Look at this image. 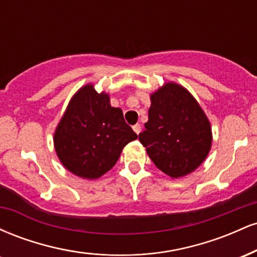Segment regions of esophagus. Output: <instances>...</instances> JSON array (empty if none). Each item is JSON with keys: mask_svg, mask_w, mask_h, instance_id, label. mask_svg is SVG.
<instances>
[{"mask_svg": "<svg viewBox=\"0 0 257 257\" xmlns=\"http://www.w3.org/2000/svg\"><path fill=\"white\" fill-rule=\"evenodd\" d=\"M133 131H134V132L137 133V134L139 135V133L141 132V125H140V124H135V125H133Z\"/></svg>", "mask_w": 257, "mask_h": 257, "instance_id": "esophagus-1", "label": "esophagus"}]
</instances>
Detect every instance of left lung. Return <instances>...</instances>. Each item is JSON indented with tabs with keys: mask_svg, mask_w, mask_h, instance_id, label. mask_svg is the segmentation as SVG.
I'll use <instances>...</instances> for the list:
<instances>
[{
	"mask_svg": "<svg viewBox=\"0 0 257 257\" xmlns=\"http://www.w3.org/2000/svg\"><path fill=\"white\" fill-rule=\"evenodd\" d=\"M150 99L149 120L139 140L159 170L172 179L184 178L210 152V122L192 94L175 82L164 83Z\"/></svg>",
	"mask_w": 257,
	"mask_h": 257,
	"instance_id": "obj_1",
	"label": "left lung"
}]
</instances>
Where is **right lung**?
Wrapping results in <instances>:
<instances>
[{
  "instance_id": "obj_1",
  "label": "right lung",
  "mask_w": 257,
  "mask_h": 257,
  "mask_svg": "<svg viewBox=\"0 0 257 257\" xmlns=\"http://www.w3.org/2000/svg\"><path fill=\"white\" fill-rule=\"evenodd\" d=\"M138 135L110 95L93 83L73 94L55 128L54 149L61 164L82 179L95 180L113 168L126 144Z\"/></svg>"
}]
</instances>
